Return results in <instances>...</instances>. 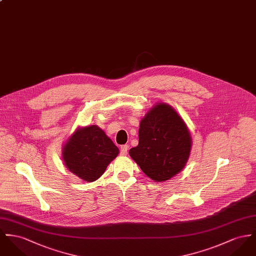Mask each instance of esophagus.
I'll return each instance as SVG.
<instances>
[{
  "label": "esophagus",
  "instance_id": "1",
  "mask_svg": "<svg viewBox=\"0 0 256 256\" xmlns=\"http://www.w3.org/2000/svg\"><path fill=\"white\" fill-rule=\"evenodd\" d=\"M128 145H122L120 146V155L124 156L128 154Z\"/></svg>",
  "mask_w": 256,
  "mask_h": 256
}]
</instances>
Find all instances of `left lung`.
I'll use <instances>...</instances> for the list:
<instances>
[{
    "label": "left lung",
    "mask_w": 256,
    "mask_h": 256,
    "mask_svg": "<svg viewBox=\"0 0 256 256\" xmlns=\"http://www.w3.org/2000/svg\"><path fill=\"white\" fill-rule=\"evenodd\" d=\"M138 138V145L130 150V156L152 180H168L185 166L192 138L172 106L166 103L155 105L141 120Z\"/></svg>",
    "instance_id": "1"
}]
</instances>
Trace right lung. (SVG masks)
Segmentation results:
<instances>
[{
  "instance_id": "1",
  "label": "right lung",
  "mask_w": 256,
  "mask_h": 256,
  "mask_svg": "<svg viewBox=\"0 0 256 256\" xmlns=\"http://www.w3.org/2000/svg\"><path fill=\"white\" fill-rule=\"evenodd\" d=\"M118 154V147L96 124L78 128L62 149L67 168L88 182L98 179Z\"/></svg>"
}]
</instances>
